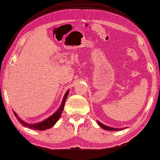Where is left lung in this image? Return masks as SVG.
<instances>
[{"label":"left lung","instance_id":"left-lung-1","mask_svg":"<svg viewBox=\"0 0 160 160\" xmlns=\"http://www.w3.org/2000/svg\"><path fill=\"white\" fill-rule=\"evenodd\" d=\"M97 123L99 124V125L102 127V128L103 129L106 130V131H119V130H123V128H112V127H109V126H105L104 125V124H102V123H100L99 121H97Z\"/></svg>","mask_w":160,"mask_h":160}]
</instances>
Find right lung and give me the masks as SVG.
I'll list each match as a JSON object with an SVG mask.
<instances>
[{
    "label": "right lung",
    "mask_w": 160,
    "mask_h": 160,
    "mask_svg": "<svg viewBox=\"0 0 160 160\" xmlns=\"http://www.w3.org/2000/svg\"><path fill=\"white\" fill-rule=\"evenodd\" d=\"M68 93H69V91L68 90L66 92V94H65L63 99V102H62L60 107L58 108V109L56 111V112L54 113L53 115H51L48 118L45 119L44 121H42V122L34 123V124L28 123L25 122L24 121L22 120L20 117H18V114L15 112H13V113H14L15 116L16 117V118L18 119L19 122H20L21 124H22V125L25 127H28V128L33 129V130H38V131H44V130H47V129L51 128V127H53L54 125H55V123L57 122L59 118L61 117L62 112L63 111L65 102H66V100L68 95Z\"/></svg>",
    "instance_id": "right-lung-1"
}]
</instances>
